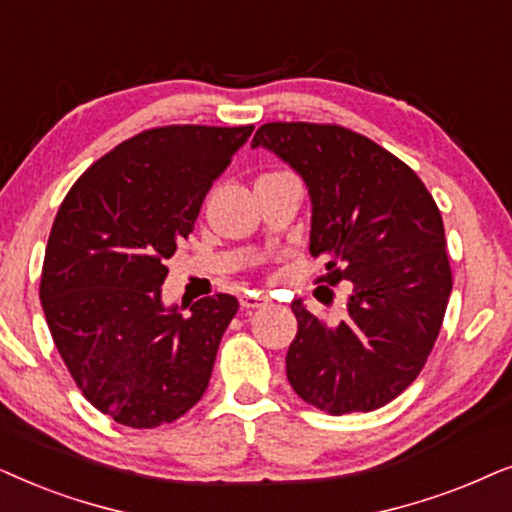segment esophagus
I'll list each match as a JSON object with an SVG mask.
<instances>
[{
  "instance_id": "obj_1",
  "label": "esophagus",
  "mask_w": 512,
  "mask_h": 512,
  "mask_svg": "<svg viewBox=\"0 0 512 512\" xmlns=\"http://www.w3.org/2000/svg\"><path fill=\"white\" fill-rule=\"evenodd\" d=\"M269 304L267 295H260V292H245L241 297L243 309H262V306Z\"/></svg>"
}]
</instances>
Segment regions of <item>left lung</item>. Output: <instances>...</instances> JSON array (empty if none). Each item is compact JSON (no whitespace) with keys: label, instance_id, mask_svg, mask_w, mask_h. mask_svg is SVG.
I'll list each match as a JSON object with an SVG mask.
<instances>
[{"label":"left lung","instance_id":"8db88e82","mask_svg":"<svg viewBox=\"0 0 512 512\" xmlns=\"http://www.w3.org/2000/svg\"><path fill=\"white\" fill-rule=\"evenodd\" d=\"M260 145L309 187V250L325 262L316 283L353 285L339 325L292 302L290 386L332 417L379 410L419 377L440 335L452 292L440 210L405 161L351 128L271 121L252 138Z\"/></svg>","mask_w":512,"mask_h":512}]
</instances>
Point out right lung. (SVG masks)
Segmentation results:
<instances>
[{"mask_svg":"<svg viewBox=\"0 0 512 512\" xmlns=\"http://www.w3.org/2000/svg\"><path fill=\"white\" fill-rule=\"evenodd\" d=\"M252 128H149L95 161L60 203L39 299L74 384L121 426L173 424L206 393L238 299L203 297L182 316L161 304V285Z\"/></svg>","mask_w":512,"mask_h":512,"instance_id":"add662e5","label":"right lung"}]
</instances>
